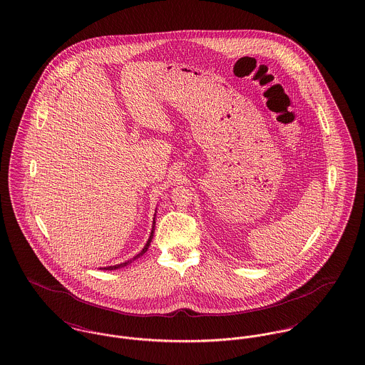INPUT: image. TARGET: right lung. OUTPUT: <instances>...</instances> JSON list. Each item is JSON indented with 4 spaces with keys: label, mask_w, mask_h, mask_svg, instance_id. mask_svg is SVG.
Segmentation results:
<instances>
[{
    "label": "right lung",
    "mask_w": 365,
    "mask_h": 365,
    "mask_svg": "<svg viewBox=\"0 0 365 365\" xmlns=\"http://www.w3.org/2000/svg\"><path fill=\"white\" fill-rule=\"evenodd\" d=\"M157 212V211H155ZM154 231H155V214H154V222H153V230H151V234H150V238H148V241L145 243V246L143 247V250L138 253V255H135L131 260H127V262H124V263H120V264H115V266H108V267H101L102 270H118V269H122L124 266H127V264H130L133 260H135V259H138V257H141L147 250H148V247H150V245H151V241H153V238H154Z\"/></svg>",
    "instance_id": "obj_1"
}]
</instances>
